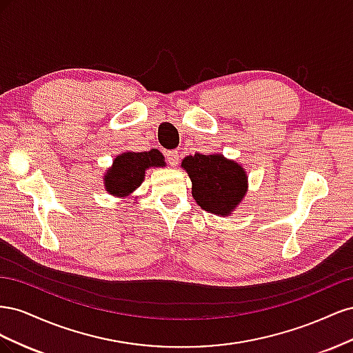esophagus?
Listing matches in <instances>:
<instances>
[{
	"mask_svg": "<svg viewBox=\"0 0 353 353\" xmlns=\"http://www.w3.org/2000/svg\"><path fill=\"white\" fill-rule=\"evenodd\" d=\"M166 160H168V163H169L170 166H172V168L178 166V163H179V153H178L176 150L168 152V153H166Z\"/></svg>",
	"mask_w": 353,
	"mask_h": 353,
	"instance_id": "1",
	"label": "esophagus"
}]
</instances>
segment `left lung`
Returning a JSON list of instances; mask_svg holds the SVG:
<instances>
[{"mask_svg": "<svg viewBox=\"0 0 353 353\" xmlns=\"http://www.w3.org/2000/svg\"><path fill=\"white\" fill-rule=\"evenodd\" d=\"M183 166L193 183V197L206 212L228 215L248 190L244 169L221 154L187 156Z\"/></svg>", "mask_w": 353, "mask_h": 353, "instance_id": "obj_1", "label": "left lung"}]
</instances>
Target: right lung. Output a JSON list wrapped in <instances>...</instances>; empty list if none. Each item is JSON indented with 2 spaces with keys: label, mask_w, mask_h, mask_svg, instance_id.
<instances>
[{
  "label": "right lung",
  "mask_w": 353,
  "mask_h": 353,
  "mask_svg": "<svg viewBox=\"0 0 353 353\" xmlns=\"http://www.w3.org/2000/svg\"><path fill=\"white\" fill-rule=\"evenodd\" d=\"M163 165V156L156 148L141 153L126 152L114 159L113 168L105 174V188L119 197L130 194L141 185L147 168Z\"/></svg>",
  "instance_id": "right-lung-1"
}]
</instances>
